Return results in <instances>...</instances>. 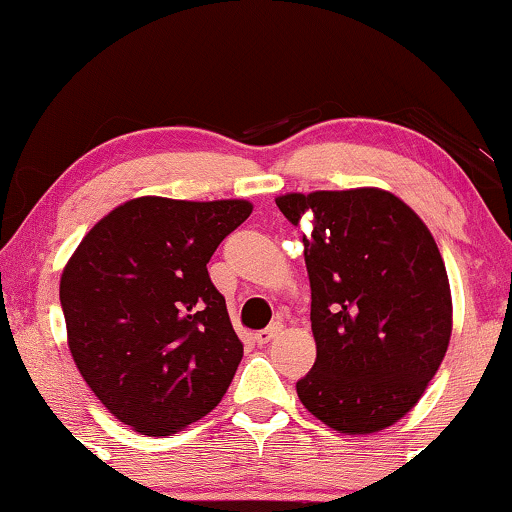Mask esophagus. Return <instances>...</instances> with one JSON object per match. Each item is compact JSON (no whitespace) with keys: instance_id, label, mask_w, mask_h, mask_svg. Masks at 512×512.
<instances>
[{"instance_id":"1","label":"esophagus","mask_w":512,"mask_h":512,"mask_svg":"<svg viewBox=\"0 0 512 512\" xmlns=\"http://www.w3.org/2000/svg\"><path fill=\"white\" fill-rule=\"evenodd\" d=\"M279 333H282V324H279V321H275V324H270L268 328H263V331H258L254 335V340L258 342V345H268V342L275 340Z\"/></svg>"}]
</instances>
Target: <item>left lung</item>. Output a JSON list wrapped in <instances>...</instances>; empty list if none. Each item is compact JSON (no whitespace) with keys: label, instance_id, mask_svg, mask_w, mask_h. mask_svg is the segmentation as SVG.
Wrapping results in <instances>:
<instances>
[{"label":"left lung","instance_id":"1","mask_svg":"<svg viewBox=\"0 0 512 512\" xmlns=\"http://www.w3.org/2000/svg\"><path fill=\"white\" fill-rule=\"evenodd\" d=\"M277 207L303 216L317 361L298 398L340 433H375L401 419L450 345L445 263L422 219L380 188L289 193Z\"/></svg>","mask_w":512,"mask_h":512}]
</instances>
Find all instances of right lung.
I'll return each instance as SVG.
<instances>
[{
  "label": "right lung",
  "instance_id": "1",
  "mask_svg": "<svg viewBox=\"0 0 512 512\" xmlns=\"http://www.w3.org/2000/svg\"><path fill=\"white\" fill-rule=\"evenodd\" d=\"M247 200L137 198L83 237L60 279L69 349L111 415L170 436L212 412L242 361L207 263Z\"/></svg>",
  "mask_w": 512,
  "mask_h": 512
}]
</instances>
